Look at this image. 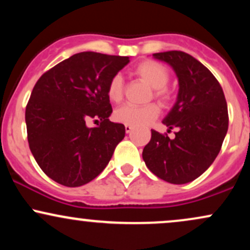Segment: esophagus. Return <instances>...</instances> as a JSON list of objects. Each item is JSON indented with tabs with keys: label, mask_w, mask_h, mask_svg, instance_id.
<instances>
[{
	"label": "esophagus",
	"mask_w": 250,
	"mask_h": 250,
	"mask_svg": "<svg viewBox=\"0 0 250 250\" xmlns=\"http://www.w3.org/2000/svg\"><path fill=\"white\" fill-rule=\"evenodd\" d=\"M125 133H127V134L130 133L131 129H133V127H131V125H125Z\"/></svg>",
	"instance_id": "34e87169"
}]
</instances>
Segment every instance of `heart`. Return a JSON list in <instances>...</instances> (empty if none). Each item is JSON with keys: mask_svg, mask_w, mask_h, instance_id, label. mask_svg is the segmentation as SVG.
Returning a JSON list of instances; mask_svg holds the SVG:
<instances>
[{"mask_svg": "<svg viewBox=\"0 0 250 250\" xmlns=\"http://www.w3.org/2000/svg\"><path fill=\"white\" fill-rule=\"evenodd\" d=\"M134 74L141 81L147 83L150 88H153V96L162 104H168L173 99L170 89L167 85L170 81V73L165 65L156 61H143L135 67ZM125 85L121 75H114L108 83L107 94L110 101L120 102L123 97ZM160 114L159 105L155 103H149L143 107H135V105H122L117 108L114 113L115 121L137 127L145 125L154 121Z\"/></svg>", "mask_w": 250, "mask_h": 250, "instance_id": "heart-1", "label": "heart"}]
</instances>
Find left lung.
<instances>
[{"label": "left lung", "mask_w": 250, "mask_h": 250, "mask_svg": "<svg viewBox=\"0 0 250 250\" xmlns=\"http://www.w3.org/2000/svg\"><path fill=\"white\" fill-rule=\"evenodd\" d=\"M167 62L179 77V95L163 120L177 128L175 139L151 130L142 157L151 173L174 185L194 181L219 155L228 130V108L222 87L207 67L180 50L153 54Z\"/></svg>", "instance_id": "obj_1"}]
</instances>
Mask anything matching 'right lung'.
Here are the masks:
<instances>
[{"mask_svg": "<svg viewBox=\"0 0 250 250\" xmlns=\"http://www.w3.org/2000/svg\"><path fill=\"white\" fill-rule=\"evenodd\" d=\"M128 56L83 51L45 71L27 108L28 143L43 173L65 187H80L107 167L125 128L109 121L108 83ZM99 119L88 128L85 121Z\"/></svg>", "mask_w": 250, "mask_h": 250, "instance_id": "right-lung-1", "label": "right lung"}]
</instances>
